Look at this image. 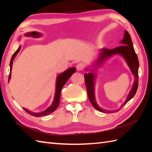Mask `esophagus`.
Listing matches in <instances>:
<instances>
[{
  "label": "esophagus",
  "mask_w": 152,
  "mask_h": 152,
  "mask_svg": "<svg viewBox=\"0 0 152 152\" xmlns=\"http://www.w3.org/2000/svg\"><path fill=\"white\" fill-rule=\"evenodd\" d=\"M83 68H84V66H83V64L82 63H78L76 66V69L78 71L82 70L83 69Z\"/></svg>",
  "instance_id": "34e87169"
}]
</instances>
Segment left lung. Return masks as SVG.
I'll list each match as a JSON object with an SVG mask.
<instances>
[{"instance_id":"1","label":"left lung","mask_w":152,"mask_h":152,"mask_svg":"<svg viewBox=\"0 0 152 152\" xmlns=\"http://www.w3.org/2000/svg\"><path fill=\"white\" fill-rule=\"evenodd\" d=\"M121 43L123 44L122 46H118L117 48H114V49L109 50L107 49V48H103V49H102L101 50V54L99 56V58L98 59L97 62H96L97 65H99V64H101L102 63L104 62L106 59L110 57L113 55L120 54L125 59L126 62L127 63L129 66L130 68L132 73H133L134 76V82L133 88H132V89L131 90L127 99H126L125 102L122 104L121 107L119 110L112 111L115 112L119 110L122 108V106H124L125 104H127V102L129 101L133 97L134 95L136 94L138 86V67H139V63H138L137 55L135 53V51L134 50L131 36L127 31H125L124 32V38H123V40L121 41ZM84 78L87 91H88V97L89 101L91 102L93 107L97 110L101 111L102 112H109V110H104L101 108H100L98 104H96L94 92L95 74L91 72L85 74Z\"/></svg>"}]
</instances>
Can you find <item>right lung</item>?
<instances>
[{"instance_id": "1", "label": "right lung", "mask_w": 152, "mask_h": 152, "mask_svg": "<svg viewBox=\"0 0 152 152\" xmlns=\"http://www.w3.org/2000/svg\"><path fill=\"white\" fill-rule=\"evenodd\" d=\"M25 36L27 37H30V36H33L34 37H38L40 36V33H38L37 32H31V33H28L25 34ZM21 49V46H19L18 48V49L16 50L15 52L13 54V56L11 58L10 60V74H9V77H8V81L11 78V71H12V64H13V61H14V58L15 56H17V54L19 53V50ZM76 68L75 67H72L70 68L66 71H64L63 73H61L58 76L57 78V82H56V94H55V97L53 102L52 103L49 108H47L46 110L40 112V113H34L32 112L29 110H28L27 109L23 108V109L26 111L28 114H31V115L35 116V117H42V116H45L47 115L48 114H51L53 112L56 110V108L58 107V106L59 104V102H60V97H61V89H62L64 85L65 84L66 82L68 81V80L69 79L70 77L72 75V74L76 72Z\"/></svg>"}]
</instances>
